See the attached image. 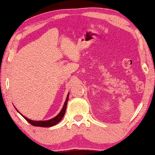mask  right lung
Here are the masks:
<instances>
[{
    "label": "right lung",
    "instance_id": "obj_1",
    "mask_svg": "<svg viewBox=\"0 0 155 155\" xmlns=\"http://www.w3.org/2000/svg\"><path fill=\"white\" fill-rule=\"evenodd\" d=\"M68 97H69V93L68 94V95H67V97H66V99L65 101V103L64 104V106H63L61 110L60 111V113L58 114V115L50 119V120H44V121H34V120H31L30 119H28L27 117H26L25 116H24L22 114H21L19 113V111H18V110L15 107V109L17 110V111L19 113L20 115H21L25 119V120L27 121L28 123H30L31 125H33V126H35V127H52L54 125H56L57 124H58L60 121L62 120V118L64 117V114L66 113V106H67V103H68Z\"/></svg>",
    "mask_w": 155,
    "mask_h": 155
}]
</instances>
